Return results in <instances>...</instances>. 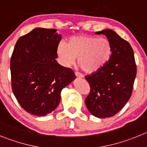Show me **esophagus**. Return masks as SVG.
I'll return each instance as SVG.
<instances>
[{
	"instance_id": "34e87169",
	"label": "esophagus",
	"mask_w": 147,
	"mask_h": 147,
	"mask_svg": "<svg viewBox=\"0 0 147 147\" xmlns=\"http://www.w3.org/2000/svg\"><path fill=\"white\" fill-rule=\"evenodd\" d=\"M75 76L78 78H83V75L79 72H75Z\"/></svg>"
}]
</instances>
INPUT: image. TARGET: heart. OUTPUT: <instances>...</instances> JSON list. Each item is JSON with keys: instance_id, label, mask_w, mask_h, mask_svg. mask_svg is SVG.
Instances as JSON below:
<instances>
[{"instance_id": "b5f03b06", "label": "heart", "mask_w": 147, "mask_h": 147, "mask_svg": "<svg viewBox=\"0 0 147 147\" xmlns=\"http://www.w3.org/2000/svg\"><path fill=\"white\" fill-rule=\"evenodd\" d=\"M57 51L62 65L69 67L77 58L79 67L84 72L92 74L108 62L112 54V46L105 37L78 35L68 39L67 44L59 43Z\"/></svg>"}]
</instances>
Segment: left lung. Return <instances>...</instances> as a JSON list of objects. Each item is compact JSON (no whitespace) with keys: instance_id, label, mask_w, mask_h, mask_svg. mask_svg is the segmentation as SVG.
Segmentation results:
<instances>
[{"instance_id":"left-lung-1","label":"left lung","mask_w":147,"mask_h":147,"mask_svg":"<svg viewBox=\"0 0 147 147\" xmlns=\"http://www.w3.org/2000/svg\"><path fill=\"white\" fill-rule=\"evenodd\" d=\"M96 34L107 37L112 54L102 68L85 76L90 87L85 105L92 115L105 119L115 115L129 101L137 68L133 50L127 40L111 29Z\"/></svg>"}]
</instances>
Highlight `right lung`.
<instances>
[{
    "label": "right lung",
    "mask_w": 147,
    "mask_h": 147,
    "mask_svg": "<svg viewBox=\"0 0 147 147\" xmlns=\"http://www.w3.org/2000/svg\"><path fill=\"white\" fill-rule=\"evenodd\" d=\"M60 34L36 28L18 39L10 61L11 88L18 103L32 115L44 116L60 102L62 90L76 78L56 60Z\"/></svg>",
    "instance_id": "add662e5"
}]
</instances>
